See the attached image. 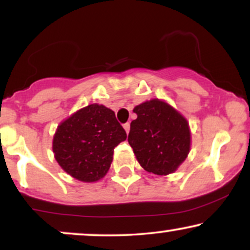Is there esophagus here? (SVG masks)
Listing matches in <instances>:
<instances>
[{
  "mask_svg": "<svg viewBox=\"0 0 250 250\" xmlns=\"http://www.w3.org/2000/svg\"><path fill=\"white\" fill-rule=\"evenodd\" d=\"M123 128H125V133H127V134H129V130H130V123H129V122H127V123H125V125H123Z\"/></svg>",
  "mask_w": 250,
  "mask_h": 250,
  "instance_id": "34e87169",
  "label": "esophagus"
}]
</instances>
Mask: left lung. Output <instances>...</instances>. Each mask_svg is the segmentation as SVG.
<instances>
[{"label": "left lung", "mask_w": 250, "mask_h": 250, "mask_svg": "<svg viewBox=\"0 0 250 250\" xmlns=\"http://www.w3.org/2000/svg\"><path fill=\"white\" fill-rule=\"evenodd\" d=\"M133 111L137 119L130 123L128 142L141 167L161 176L176 171L190 151L187 119L159 99L143 102Z\"/></svg>", "instance_id": "1"}]
</instances>
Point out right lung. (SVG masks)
Returning <instances> with one entry per match:
<instances>
[{
  "label": "right lung",
  "mask_w": 250,
  "mask_h": 250,
  "mask_svg": "<svg viewBox=\"0 0 250 250\" xmlns=\"http://www.w3.org/2000/svg\"><path fill=\"white\" fill-rule=\"evenodd\" d=\"M127 139L115 113L93 103L79 109L57 125L53 151L57 163L74 179L96 182L113 161L114 148Z\"/></svg>",
  "instance_id": "obj_1"
}]
</instances>
